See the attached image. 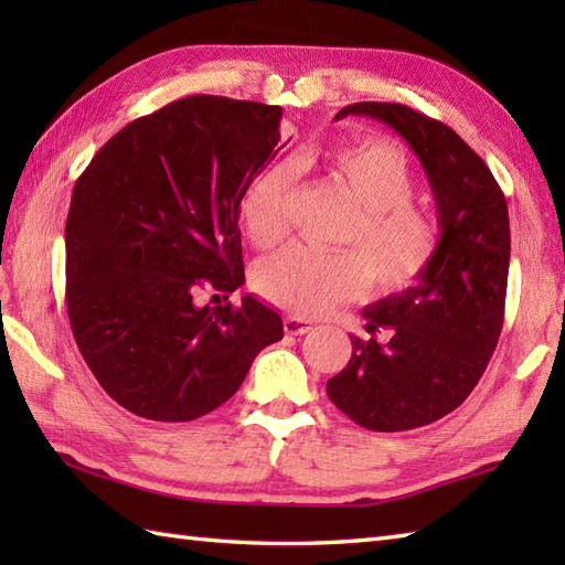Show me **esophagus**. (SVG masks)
Instances as JSON below:
<instances>
[{"mask_svg": "<svg viewBox=\"0 0 565 565\" xmlns=\"http://www.w3.org/2000/svg\"><path fill=\"white\" fill-rule=\"evenodd\" d=\"M310 328V320H306V318H301V316H286L284 318V330H286V334H306Z\"/></svg>", "mask_w": 565, "mask_h": 565, "instance_id": "34e87169", "label": "esophagus"}]
</instances>
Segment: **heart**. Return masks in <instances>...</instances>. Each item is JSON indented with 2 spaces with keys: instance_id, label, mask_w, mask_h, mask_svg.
Masks as SVG:
<instances>
[{
  "instance_id": "obj_1",
  "label": "heart",
  "mask_w": 565,
  "mask_h": 565,
  "mask_svg": "<svg viewBox=\"0 0 565 565\" xmlns=\"http://www.w3.org/2000/svg\"><path fill=\"white\" fill-rule=\"evenodd\" d=\"M296 172H322L356 203L342 235L355 249L320 252L289 247L259 264L257 291L298 316H320L362 296L374 279L383 291H401L423 279L439 249L435 218L413 203L415 174L405 152L383 138L338 140L294 152ZM291 174L271 167L252 179L239 201V218L252 245L271 249L289 233Z\"/></svg>"
}]
</instances>
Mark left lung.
Masks as SVG:
<instances>
[{
  "label": "left lung",
  "instance_id": "obj_1",
  "mask_svg": "<svg viewBox=\"0 0 565 565\" xmlns=\"http://www.w3.org/2000/svg\"><path fill=\"white\" fill-rule=\"evenodd\" d=\"M391 126L425 167L439 213L435 262L411 289L364 308L366 332L328 381L330 401L374 431H403L456 411L481 381L505 318L510 269L508 201L493 172L449 126L411 106L350 104L334 116Z\"/></svg>",
  "mask_w": 565,
  "mask_h": 565
}]
</instances>
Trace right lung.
Instances as JSON below:
<instances>
[{"label":"right lung","mask_w":565,"mask_h":565,"mask_svg":"<svg viewBox=\"0 0 565 565\" xmlns=\"http://www.w3.org/2000/svg\"><path fill=\"white\" fill-rule=\"evenodd\" d=\"M281 106L196 94L136 118L72 191L65 298L75 342L126 411L189 423L284 338L274 308L199 306L245 284L239 201L279 142Z\"/></svg>","instance_id":"obj_1"}]
</instances>
